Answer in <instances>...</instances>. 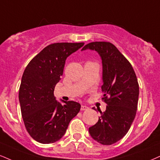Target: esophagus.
<instances>
[{"instance_id": "obj_1", "label": "esophagus", "mask_w": 160, "mask_h": 160, "mask_svg": "<svg viewBox=\"0 0 160 160\" xmlns=\"http://www.w3.org/2000/svg\"><path fill=\"white\" fill-rule=\"evenodd\" d=\"M88 109V107H86V106L85 105H82L81 106V110L83 111V110H87V109Z\"/></svg>"}]
</instances>
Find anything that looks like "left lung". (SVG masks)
I'll list each match as a JSON object with an SVG mask.
<instances>
[{"label": "left lung", "mask_w": 160, "mask_h": 160, "mask_svg": "<svg viewBox=\"0 0 160 160\" xmlns=\"http://www.w3.org/2000/svg\"><path fill=\"white\" fill-rule=\"evenodd\" d=\"M98 53L103 65L101 86L107 103L98 122L88 128L92 138L102 145H110L126 135L137 110L139 87L131 64L113 44L94 42L82 48ZM93 109L96 110V109Z\"/></svg>", "instance_id": "8db88e82"}]
</instances>
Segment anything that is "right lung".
<instances>
[{
    "label": "right lung",
    "instance_id": "add662e5",
    "mask_svg": "<svg viewBox=\"0 0 160 160\" xmlns=\"http://www.w3.org/2000/svg\"><path fill=\"white\" fill-rule=\"evenodd\" d=\"M83 42H60L48 45L29 62L22 75L18 98L25 128L42 144L58 141L81 106L73 101H57L53 95L63 74L67 57Z\"/></svg>",
    "mask_w": 160,
    "mask_h": 160
}]
</instances>
